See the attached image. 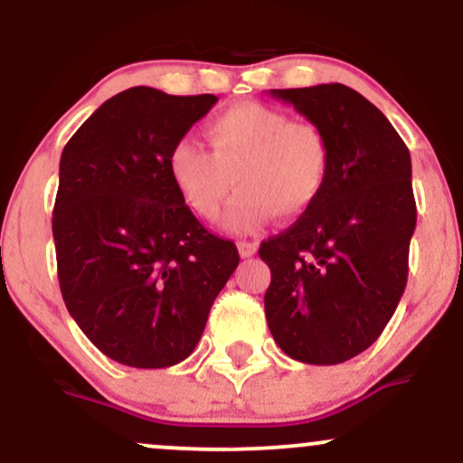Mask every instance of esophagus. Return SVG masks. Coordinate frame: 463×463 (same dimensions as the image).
Instances as JSON below:
<instances>
[{
	"mask_svg": "<svg viewBox=\"0 0 463 463\" xmlns=\"http://www.w3.org/2000/svg\"><path fill=\"white\" fill-rule=\"evenodd\" d=\"M256 251H258L256 242H247V241L238 242V253H241V258H251Z\"/></svg>",
	"mask_w": 463,
	"mask_h": 463,
	"instance_id": "esophagus-1",
	"label": "esophagus"
}]
</instances>
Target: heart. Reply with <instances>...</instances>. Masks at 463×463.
<instances>
[{"instance_id": "obj_1", "label": "heart", "mask_w": 463, "mask_h": 463, "mask_svg": "<svg viewBox=\"0 0 463 463\" xmlns=\"http://www.w3.org/2000/svg\"><path fill=\"white\" fill-rule=\"evenodd\" d=\"M205 133L212 150L190 137L176 139L168 170L181 199L201 218H216L236 185L225 230L253 232L271 214L298 218L326 188L330 146L315 124L241 102L212 118Z\"/></svg>"}]
</instances>
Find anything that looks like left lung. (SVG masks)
Here are the masks:
<instances>
[{
  "mask_svg": "<svg viewBox=\"0 0 463 463\" xmlns=\"http://www.w3.org/2000/svg\"><path fill=\"white\" fill-rule=\"evenodd\" d=\"M269 93L321 128L330 173L319 199L260 245L264 313L284 354L336 365L381 336L407 287L411 155L381 109L341 82Z\"/></svg>",
  "mask_w": 463,
  "mask_h": 463,
  "instance_id": "8db88e82",
  "label": "left lung"
}]
</instances>
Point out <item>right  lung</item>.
I'll use <instances>...</instances> for the list:
<instances>
[{"instance_id":"right-lung-1","label":"right lung","mask_w":463,"mask_h":463,"mask_svg":"<svg viewBox=\"0 0 463 463\" xmlns=\"http://www.w3.org/2000/svg\"><path fill=\"white\" fill-rule=\"evenodd\" d=\"M218 102L153 87L109 98L61 155L52 233L65 306L102 354L157 370L188 358L238 249L196 221L168 170Z\"/></svg>"}]
</instances>
